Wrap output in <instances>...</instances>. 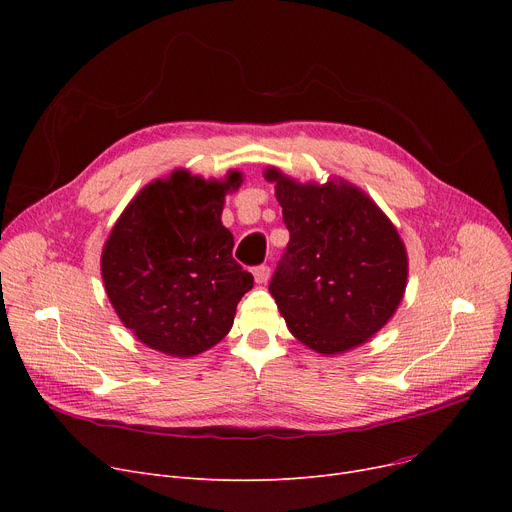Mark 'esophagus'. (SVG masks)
<instances>
[{
  "instance_id": "34e87169",
  "label": "esophagus",
  "mask_w": 512,
  "mask_h": 512,
  "mask_svg": "<svg viewBox=\"0 0 512 512\" xmlns=\"http://www.w3.org/2000/svg\"><path fill=\"white\" fill-rule=\"evenodd\" d=\"M253 278H255L257 284H265L267 280H270V267H267V265L255 267V270H253Z\"/></svg>"
}]
</instances>
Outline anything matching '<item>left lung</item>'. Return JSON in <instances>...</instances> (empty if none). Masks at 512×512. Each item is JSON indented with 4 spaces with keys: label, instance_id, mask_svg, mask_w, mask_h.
<instances>
[{
    "label": "left lung",
    "instance_id": "obj_1",
    "mask_svg": "<svg viewBox=\"0 0 512 512\" xmlns=\"http://www.w3.org/2000/svg\"><path fill=\"white\" fill-rule=\"evenodd\" d=\"M263 178L274 182L290 232L270 284L290 334L324 357L369 342L407 290L409 255L396 226L344 178L299 182L274 166Z\"/></svg>",
    "mask_w": 512,
    "mask_h": 512
}]
</instances>
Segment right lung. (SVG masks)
Segmentation results:
<instances>
[{"mask_svg":"<svg viewBox=\"0 0 512 512\" xmlns=\"http://www.w3.org/2000/svg\"><path fill=\"white\" fill-rule=\"evenodd\" d=\"M242 172L195 176L184 168L145 184L124 207L101 251V278L116 315L145 346L195 357L232 328L253 276L232 259L222 224Z\"/></svg>","mask_w":512,"mask_h":512,"instance_id":"add662e5","label":"right lung"}]
</instances>
